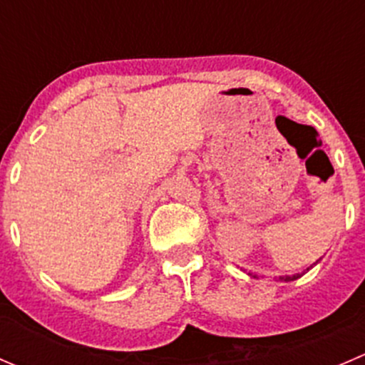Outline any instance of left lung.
<instances>
[{"label":"left lung","mask_w":365,"mask_h":365,"mask_svg":"<svg viewBox=\"0 0 365 365\" xmlns=\"http://www.w3.org/2000/svg\"><path fill=\"white\" fill-rule=\"evenodd\" d=\"M316 263H318V261H316ZM309 270V268H307ZM252 275V274H251ZM252 277H256V275H252ZM298 277H302V274H297V275H286V277H279V281H282V282H289V281H295V279H298Z\"/></svg>","instance_id":"1"}]
</instances>
